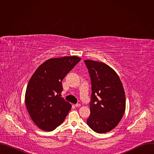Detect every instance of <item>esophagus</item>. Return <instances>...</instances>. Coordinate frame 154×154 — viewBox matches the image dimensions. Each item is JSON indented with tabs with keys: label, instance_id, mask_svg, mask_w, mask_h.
<instances>
[{
	"label": "esophagus",
	"instance_id": "esophagus-1",
	"mask_svg": "<svg viewBox=\"0 0 154 154\" xmlns=\"http://www.w3.org/2000/svg\"><path fill=\"white\" fill-rule=\"evenodd\" d=\"M75 106L76 107H79V106H81V105H80V103H76V104L75 105Z\"/></svg>",
	"mask_w": 154,
	"mask_h": 154
}]
</instances>
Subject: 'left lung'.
<instances>
[{
  "label": "left lung",
  "mask_w": 154,
  "mask_h": 154,
  "mask_svg": "<svg viewBox=\"0 0 154 154\" xmlns=\"http://www.w3.org/2000/svg\"><path fill=\"white\" fill-rule=\"evenodd\" d=\"M91 79L90 115L86 123L98 134L106 133L117 126L125 109V96L116 72L103 63L84 60Z\"/></svg>",
  "instance_id": "8db88e82"
}]
</instances>
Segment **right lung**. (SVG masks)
<instances>
[{"instance_id":"obj_1","label":"right lung","mask_w":154,"mask_h":154,"mask_svg":"<svg viewBox=\"0 0 154 154\" xmlns=\"http://www.w3.org/2000/svg\"><path fill=\"white\" fill-rule=\"evenodd\" d=\"M80 60L76 56L49 59L30 78L25 102L32 119L40 129H55L71 110V105L60 97L61 82Z\"/></svg>"}]
</instances>
